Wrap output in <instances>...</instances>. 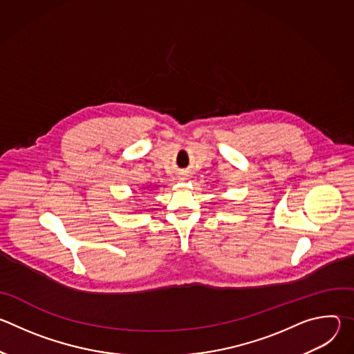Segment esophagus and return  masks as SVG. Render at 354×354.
I'll return each instance as SVG.
<instances>
[{"label":"esophagus","mask_w":354,"mask_h":354,"mask_svg":"<svg viewBox=\"0 0 354 354\" xmlns=\"http://www.w3.org/2000/svg\"><path fill=\"white\" fill-rule=\"evenodd\" d=\"M180 179H186V178H180Z\"/></svg>","instance_id":"esophagus-1"}]
</instances>
